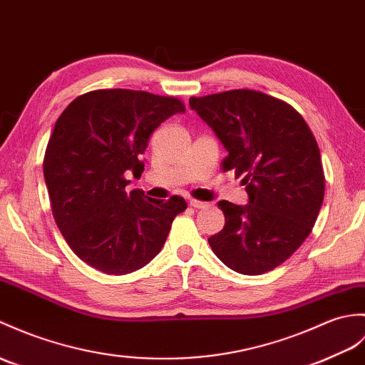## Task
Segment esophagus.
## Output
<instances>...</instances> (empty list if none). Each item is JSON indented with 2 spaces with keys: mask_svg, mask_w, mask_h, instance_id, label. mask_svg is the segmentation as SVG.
Returning <instances> with one entry per match:
<instances>
[{
  "mask_svg": "<svg viewBox=\"0 0 365 365\" xmlns=\"http://www.w3.org/2000/svg\"><path fill=\"white\" fill-rule=\"evenodd\" d=\"M190 205H191L192 208L205 210V208L210 207V203H208V202H203V200H197V199H191V200H190Z\"/></svg>",
  "mask_w": 365,
  "mask_h": 365,
  "instance_id": "obj_1",
  "label": "esophagus"
}]
</instances>
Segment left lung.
<instances>
[{
  "mask_svg": "<svg viewBox=\"0 0 365 365\" xmlns=\"http://www.w3.org/2000/svg\"><path fill=\"white\" fill-rule=\"evenodd\" d=\"M227 150L224 171L244 175L249 203L221 200L225 225L208 238L215 255L244 275L282 264L308 238L324 202L325 177L314 135L289 104L261 91L191 98Z\"/></svg>",
  "mask_w": 365,
  "mask_h": 365,
  "instance_id": "1",
  "label": "left lung"
}]
</instances>
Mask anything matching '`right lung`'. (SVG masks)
Masks as SVG:
<instances>
[{
    "label": "right lung",
    "mask_w": 365,
    "mask_h": 365,
    "mask_svg": "<svg viewBox=\"0 0 365 365\" xmlns=\"http://www.w3.org/2000/svg\"><path fill=\"white\" fill-rule=\"evenodd\" d=\"M182 101L135 90H95L76 98L56 121L43 175L58 230L88 266L125 275L154 259L186 202L125 191L141 175L150 133Z\"/></svg>",
    "instance_id": "1"
}]
</instances>
